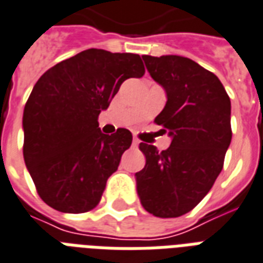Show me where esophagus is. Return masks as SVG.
I'll return each instance as SVG.
<instances>
[{"mask_svg": "<svg viewBox=\"0 0 263 263\" xmlns=\"http://www.w3.org/2000/svg\"><path fill=\"white\" fill-rule=\"evenodd\" d=\"M139 145V140L136 139V138H134V139H132V146H138Z\"/></svg>", "mask_w": 263, "mask_h": 263, "instance_id": "34e87169", "label": "esophagus"}]
</instances>
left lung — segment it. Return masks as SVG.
I'll return each mask as SVG.
<instances>
[{
    "label": "left lung",
    "mask_w": 263,
    "mask_h": 263,
    "mask_svg": "<svg viewBox=\"0 0 263 263\" xmlns=\"http://www.w3.org/2000/svg\"><path fill=\"white\" fill-rule=\"evenodd\" d=\"M167 103L154 118L172 138L167 150L140 143L146 165L136 187L146 211L158 218L185 215L211 190L232 140L230 99L215 74L189 58L142 56Z\"/></svg>",
    "instance_id": "obj_1"
}]
</instances>
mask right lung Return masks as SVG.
<instances>
[{
	"mask_svg": "<svg viewBox=\"0 0 263 263\" xmlns=\"http://www.w3.org/2000/svg\"><path fill=\"white\" fill-rule=\"evenodd\" d=\"M143 74L139 55L92 48L40 77L23 113V157L44 203L70 214L99 204L132 134L118 128L105 135L98 117L125 80Z\"/></svg>",
	"mask_w": 263,
	"mask_h": 263,
	"instance_id": "1",
	"label": "right lung"
}]
</instances>
